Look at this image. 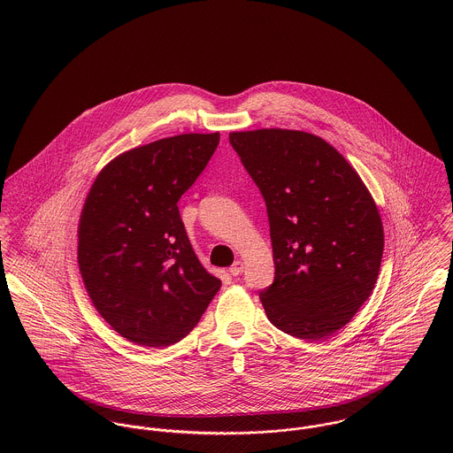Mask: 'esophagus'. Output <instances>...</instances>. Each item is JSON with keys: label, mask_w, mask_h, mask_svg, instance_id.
Instances as JSON below:
<instances>
[{"label": "esophagus", "mask_w": 453, "mask_h": 453, "mask_svg": "<svg viewBox=\"0 0 453 453\" xmlns=\"http://www.w3.org/2000/svg\"><path fill=\"white\" fill-rule=\"evenodd\" d=\"M232 275H241L242 272H244V263L241 261V259H237L232 266H230V270H228Z\"/></svg>", "instance_id": "obj_1"}]
</instances>
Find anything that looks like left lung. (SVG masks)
I'll list each match as a JSON object with an SVG mask.
<instances>
[{
  "instance_id": "obj_1",
  "label": "left lung",
  "mask_w": 453,
  "mask_h": 453,
  "mask_svg": "<svg viewBox=\"0 0 453 453\" xmlns=\"http://www.w3.org/2000/svg\"><path fill=\"white\" fill-rule=\"evenodd\" d=\"M265 198L275 265L265 314L300 340H323L370 298L384 255L379 207L345 157L303 130L230 132Z\"/></svg>"
}]
</instances>
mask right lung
Returning a JSON list of instances; mask_svg holds the SVG:
<instances>
[{"label": "right lung", "mask_w": 453, "mask_h": 453, "mask_svg": "<svg viewBox=\"0 0 453 453\" xmlns=\"http://www.w3.org/2000/svg\"><path fill=\"white\" fill-rule=\"evenodd\" d=\"M219 132L127 150L92 183L78 221L87 295L120 336L162 349L183 340L221 288L198 261L178 200L207 165Z\"/></svg>", "instance_id": "right-lung-1"}]
</instances>
